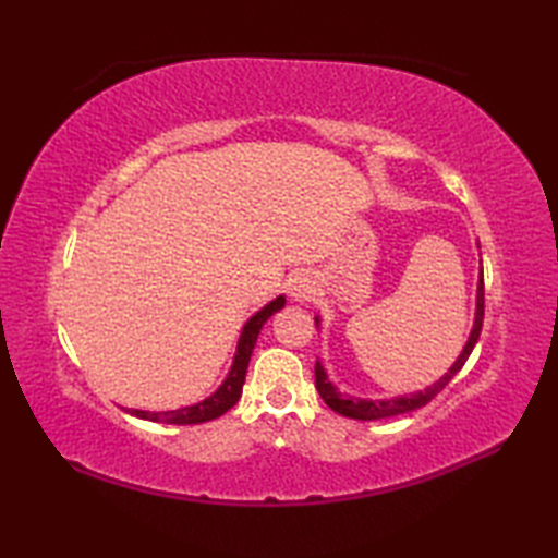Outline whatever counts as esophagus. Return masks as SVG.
<instances>
[{
	"label": "esophagus",
	"instance_id": "obj_1",
	"mask_svg": "<svg viewBox=\"0 0 558 558\" xmlns=\"http://www.w3.org/2000/svg\"><path fill=\"white\" fill-rule=\"evenodd\" d=\"M314 294V280L312 276H306V272H302V276H298L292 280L290 286V298L294 302H306Z\"/></svg>",
	"mask_w": 558,
	"mask_h": 558
}]
</instances>
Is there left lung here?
I'll list each match as a JSON object with an SVG mask.
<instances>
[{
    "label": "left lung",
    "mask_w": 558,
    "mask_h": 558,
    "mask_svg": "<svg viewBox=\"0 0 558 558\" xmlns=\"http://www.w3.org/2000/svg\"><path fill=\"white\" fill-rule=\"evenodd\" d=\"M322 318L316 316V326ZM482 322H484V278H480V286H477V310H475V324H472L470 330V338L465 342V348H462L460 357L453 362V366L438 378V381L429 388L417 390V393H410V396H400V398H386V400H364V398H352V396H342L340 390L328 381V374L322 366V362H316L314 366V374H316V390L318 396L324 398L326 405L342 414V417H350V420H362V422H369V420H384V417H396V414H405L412 410H420L424 408L426 402L434 400L441 390L450 384V378H453L460 369L462 364L468 362L470 352L475 350L480 333H482Z\"/></svg>",
    "instance_id": "obj_1"
}]
</instances>
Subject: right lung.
<instances>
[{
	"label": "right lung",
	"mask_w": 558,
	"mask_h": 558,
	"mask_svg": "<svg viewBox=\"0 0 558 558\" xmlns=\"http://www.w3.org/2000/svg\"><path fill=\"white\" fill-rule=\"evenodd\" d=\"M286 306V298H276L268 302L264 310L256 312L242 328L240 342H236V352H234V362L232 369L225 378L222 386L216 390V393L208 396L206 400L196 402V405L180 408V410H168V412H148V410H129V414L141 420H150V422H165V424H201V422H210L220 417V414L228 412L230 408L236 405V400L242 398V386H244V376H246V366L248 360H252V352L256 345V338L260 333V328L268 322V318L280 312Z\"/></svg>",
	"instance_id": "obj_1"
}]
</instances>
